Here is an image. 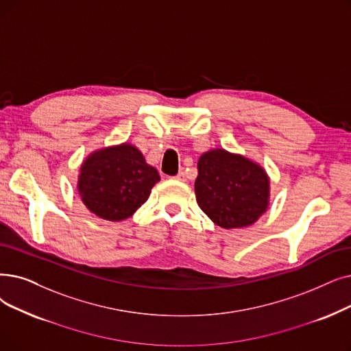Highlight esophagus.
<instances>
[{"label":"esophagus","mask_w":351,"mask_h":351,"mask_svg":"<svg viewBox=\"0 0 351 351\" xmlns=\"http://www.w3.org/2000/svg\"><path fill=\"white\" fill-rule=\"evenodd\" d=\"M173 178L178 179V180H185V172H184V169H180V171L178 172V175L173 176Z\"/></svg>","instance_id":"1"}]
</instances>
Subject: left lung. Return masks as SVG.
<instances>
[{"label": "left lung", "mask_w": 351, "mask_h": 351, "mask_svg": "<svg viewBox=\"0 0 351 351\" xmlns=\"http://www.w3.org/2000/svg\"><path fill=\"white\" fill-rule=\"evenodd\" d=\"M195 193L206 215L231 230L254 223L265 212L269 180L261 166L217 149L206 152L197 162Z\"/></svg>", "instance_id": "8db88e82"}]
</instances>
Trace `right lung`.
Returning a JSON list of instances; mask_svg holds the SVG:
<instances>
[{"label":"right lung","mask_w":351,"mask_h":351,"mask_svg":"<svg viewBox=\"0 0 351 351\" xmlns=\"http://www.w3.org/2000/svg\"><path fill=\"white\" fill-rule=\"evenodd\" d=\"M155 167L130 145L101 149L82 165L79 192L84 205L95 215L121 221L142 206L159 180Z\"/></svg>","instance_id":"obj_1"}]
</instances>
